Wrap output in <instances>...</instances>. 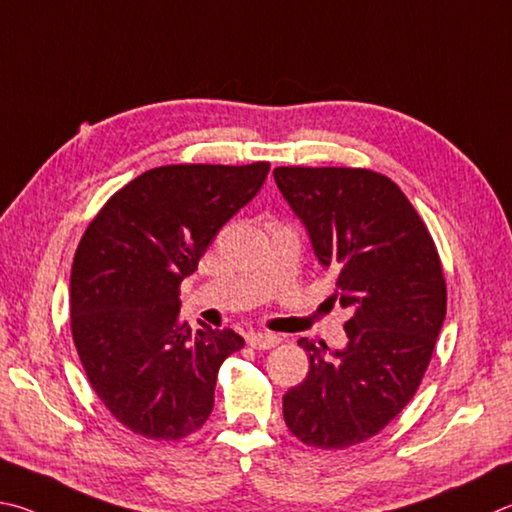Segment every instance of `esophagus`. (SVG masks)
Masks as SVG:
<instances>
[{
    "label": "esophagus",
    "mask_w": 512,
    "mask_h": 512,
    "mask_svg": "<svg viewBox=\"0 0 512 512\" xmlns=\"http://www.w3.org/2000/svg\"><path fill=\"white\" fill-rule=\"evenodd\" d=\"M247 342H249V346L258 348V351H267V348H274L276 344H279L281 337L274 333H249Z\"/></svg>",
    "instance_id": "obj_1"
}]
</instances>
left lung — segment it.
Listing matches in <instances>:
<instances>
[{"instance_id":"obj_1","label":"left lung","mask_w":512,"mask_h":512,"mask_svg":"<svg viewBox=\"0 0 512 512\" xmlns=\"http://www.w3.org/2000/svg\"><path fill=\"white\" fill-rule=\"evenodd\" d=\"M274 179L319 265L335 272L333 297L353 312L344 348L299 339L310 371L283 396V418L306 445L342 450L378 434L414 398L445 321L441 261L389 177L281 166Z\"/></svg>"}]
</instances>
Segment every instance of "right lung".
<instances>
[{"mask_svg":"<svg viewBox=\"0 0 512 512\" xmlns=\"http://www.w3.org/2000/svg\"><path fill=\"white\" fill-rule=\"evenodd\" d=\"M270 164H179L132 179L89 222L71 267V333L96 396L134 434L177 441L213 411L233 330L179 317V285L265 184Z\"/></svg>","mask_w":512,"mask_h":512,"instance_id":"obj_1","label":"right lung"}]
</instances>
